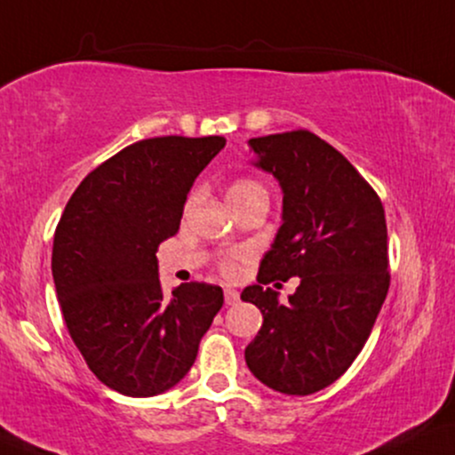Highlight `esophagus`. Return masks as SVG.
<instances>
[{"label": "esophagus", "mask_w": 455, "mask_h": 455, "mask_svg": "<svg viewBox=\"0 0 455 455\" xmlns=\"http://www.w3.org/2000/svg\"><path fill=\"white\" fill-rule=\"evenodd\" d=\"M224 302H227L228 307L237 304L239 302V291L237 290H231V287H228V290H224Z\"/></svg>", "instance_id": "34e87169"}]
</instances>
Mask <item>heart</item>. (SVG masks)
I'll return each mask as SVG.
<instances>
[{
    "label": "heart",
    "mask_w": 455,
    "mask_h": 455,
    "mask_svg": "<svg viewBox=\"0 0 455 455\" xmlns=\"http://www.w3.org/2000/svg\"><path fill=\"white\" fill-rule=\"evenodd\" d=\"M260 197H268L267 195V188H264L260 182L254 180V178H247V176H241V178H235L231 185L227 187V199L228 204L233 205V208H239V205L247 204V201L251 199H260ZM195 201V195L187 199V208H191ZM239 256H224L220 260V273L224 277H235V273H237V262Z\"/></svg>",
    "instance_id": "b5f03b06"
}]
</instances>
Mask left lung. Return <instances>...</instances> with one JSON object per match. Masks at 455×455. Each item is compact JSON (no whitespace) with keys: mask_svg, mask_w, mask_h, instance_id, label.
Segmentation results:
<instances>
[{"mask_svg":"<svg viewBox=\"0 0 455 455\" xmlns=\"http://www.w3.org/2000/svg\"><path fill=\"white\" fill-rule=\"evenodd\" d=\"M256 165L283 188V224L241 300L262 327L245 363L268 388L313 395L353 365L388 294L382 201L355 165L317 134L291 130L251 138ZM300 276L287 305L267 285Z\"/></svg>","mask_w":455,"mask_h":455,"instance_id":"8db88e82","label":"left lung"}]
</instances>
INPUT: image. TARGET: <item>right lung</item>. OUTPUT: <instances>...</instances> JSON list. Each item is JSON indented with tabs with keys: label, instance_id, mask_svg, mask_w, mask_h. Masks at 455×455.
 I'll return each instance as SVG.
<instances>
[{
	"label": "right lung",
	"instance_id": "obj_1",
	"mask_svg": "<svg viewBox=\"0 0 455 455\" xmlns=\"http://www.w3.org/2000/svg\"><path fill=\"white\" fill-rule=\"evenodd\" d=\"M227 145L222 136H159L102 161L75 188L52 247L67 330L102 384L153 396L182 380L222 308L218 285L191 281L165 296L164 239L180 228L187 193Z\"/></svg>",
	"mask_w": 455,
	"mask_h": 455
}]
</instances>
